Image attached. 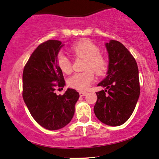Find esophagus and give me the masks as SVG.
Wrapping results in <instances>:
<instances>
[{
	"label": "esophagus",
	"mask_w": 159,
	"mask_h": 159,
	"mask_svg": "<svg viewBox=\"0 0 159 159\" xmlns=\"http://www.w3.org/2000/svg\"><path fill=\"white\" fill-rule=\"evenodd\" d=\"M86 94H87V93H86L85 91H80V92H79L80 96H84Z\"/></svg>",
	"instance_id": "obj_1"
}]
</instances>
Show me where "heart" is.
<instances>
[{
  "instance_id": "heart-1",
  "label": "heart",
  "mask_w": 159,
  "mask_h": 159,
  "mask_svg": "<svg viewBox=\"0 0 159 159\" xmlns=\"http://www.w3.org/2000/svg\"><path fill=\"white\" fill-rule=\"evenodd\" d=\"M75 57L85 59L84 72L75 73L68 80V84L78 91H86L94 79V73L98 76L103 75L108 69V60L100 54V49L96 44L88 40L77 42L70 48ZM57 65L62 72L70 74L72 70L71 61L64 54L57 57Z\"/></svg>"
}]
</instances>
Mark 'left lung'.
Segmentation results:
<instances>
[{
    "mask_svg": "<svg viewBox=\"0 0 159 159\" xmlns=\"http://www.w3.org/2000/svg\"><path fill=\"white\" fill-rule=\"evenodd\" d=\"M109 65L107 76L98 85L105 90L96 92L94 112L99 121L119 126L130 118L140 94L139 68L129 51L118 41L105 44Z\"/></svg>",
    "mask_w": 159,
    "mask_h": 159,
    "instance_id": "1",
    "label": "left lung"
}]
</instances>
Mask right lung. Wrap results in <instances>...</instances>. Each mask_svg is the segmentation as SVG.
Wrapping results in <instances>:
<instances>
[{
	"instance_id": "add662e5",
	"label": "right lung",
	"mask_w": 159,
	"mask_h": 159,
	"mask_svg": "<svg viewBox=\"0 0 159 159\" xmlns=\"http://www.w3.org/2000/svg\"><path fill=\"white\" fill-rule=\"evenodd\" d=\"M57 40L41 43L31 54L23 70V99L34 119L48 130H57L70 122L79 93L68 89L63 95L55 93L64 88L63 74L57 65L62 47Z\"/></svg>"
}]
</instances>
